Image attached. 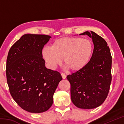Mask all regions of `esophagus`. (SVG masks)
<instances>
[{"label": "esophagus", "mask_w": 124, "mask_h": 124, "mask_svg": "<svg viewBox=\"0 0 124 124\" xmlns=\"http://www.w3.org/2000/svg\"><path fill=\"white\" fill-rule=\"evenodd\" d=\"M61 75H62V78H63V79H66V75H65L64 73H61Z\"/></svg>", "instance_id": "34e87169"}]
</instances>
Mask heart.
I'll list each match as a JSON object with an SVG mask.
<instances>
[{"label": "heart", "instance_id": "heart-1", "mask_svg": "<svg viewBox=\"0 0 124 124\" xmlns=\"http://www.w3.org/2000/svg\"><path fill=\"white\" fill-rule=\"evenodd\" d=\"M92 42L80 38H62L54 41L51 47L44 48L42 56L48 65L54 68L63 60L69 70L77 72L85 67L93 54Z\"/></svg>", "mask_w": 124, "mask_h": 124}]
</instances>
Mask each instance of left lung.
I'll return each instance as SVG.
<instances>
[{
	"label": "left lung",
	"instance_id": "8db88e82",
	"mask_svg": "<svg viewBox=\"0 0 124 124\" xmlns=\"http://www.w3.org/2000/svg\"><path fill=\"white\" fill-rule=\"evenodd\" d=\"M81 35L92 38L94 49L89 62L80 70L68 75L71 100L81 109L98 107L107 97L112 81V55L105 40L95 32Z\"/></svg>",
	"mask_w": 124,
	"mask_h": 124
}]
</instances>
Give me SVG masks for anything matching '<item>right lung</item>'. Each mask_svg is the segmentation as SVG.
<instances>
[{
    "instance_id": "obj_1",
    "label": "right lung",
    "mask_w": 124,
    "mask_h": 124,
    "mask_svg": "<svg viewBox=\"0 0 124 124\" xmlns=\"http://www.w3.org/2000/svg\"><path fill=\"white\" fill-rule=\"evenodd\" d=\"M51 37L24 34L12 46L7 60L10 93L21 108L28 112L43 113L53 103L60 73L45 67L42 50Z\"/></svg>"
}]
</instances>
